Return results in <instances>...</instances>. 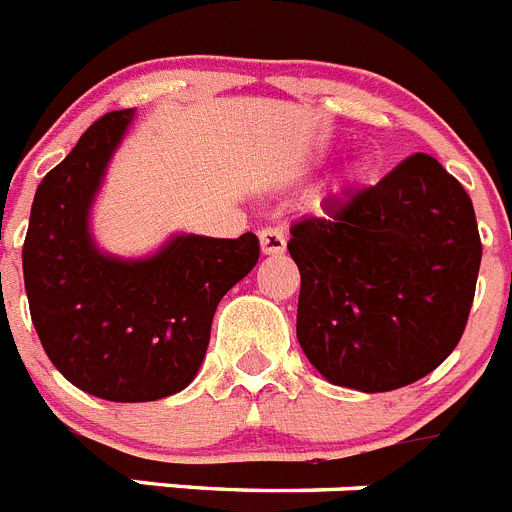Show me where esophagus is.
<instances>
[{"mask_svg": "<svg viewBox=\"0 0 512 512\" xmlns=\"http://www.w3.org/2000/svg\"><path fill=\"white\" fill-rule=\"evenodd\" d=\"M259 243L264 256H279V253H285L287 248L285 230H279V227H266V230L259 233Z\"/></svg>", "mask_w": 512, "mask_h": 512, "instance_id": "obj_1", "label": "esophagus"}]
</instances>
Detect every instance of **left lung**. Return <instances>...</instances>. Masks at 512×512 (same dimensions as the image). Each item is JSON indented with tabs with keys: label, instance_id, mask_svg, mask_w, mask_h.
Instances as JSON below:
<instances>
[{
	"label": "left lung",
	"instance_id": "1",
	"mask_svg": "<svg viewBox=\"0 0 512 512\" xmlns=\"http://www.w3.org/2000/svg\"><path fill=\"white\" fill-rule=\"evenodd\" d=\"M300 269L298 342L334 386L393 391L456 349L482 240L464 186L417 152L370 189L290 227Z\"/></svg>",
	"mask_w": 512,
	"mask_h": 512
}]
</instances>
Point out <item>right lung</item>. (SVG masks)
Masks as SVG:
<instances>
[{
    "instance_id": "1",
    "label": "right lung",
    "mask_w": 512,
    "mask_h": 512,
    "mask_svg": "<svg viewBox=\"0 0 512 512\" xmlns=\"http://www.w3.org/2000/svg\"><path fill=\"white\" fill-rule=\"evenodd\" d=\"M134 108L85 131L41 181L30 209L23 274L48 360L106 401H155L194 381L214 310L259 261V238L170 235L144 259L103 253L90 212Z\"/></svg>"
}]
</instances>
